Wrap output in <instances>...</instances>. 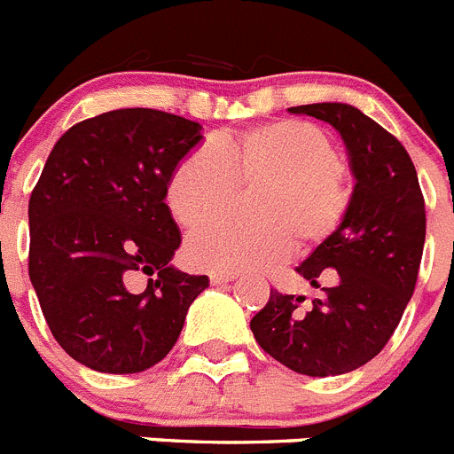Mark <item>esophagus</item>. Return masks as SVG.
<instances>
[{"mask_svg":"<svg viewBox=\"0 0 454 454\" xmlns=\"http://www.w3.org/2000/svg\"><path fill=\"white\" fill-rule=\"evenodd\" d=\"M237 275L235 273H210V282L213 285H223V282H232Z\"/></svg>","mask_w":454,"mask_h":454,"instance_id":"esophagus-1","label":"esophagus"}]
</instances>
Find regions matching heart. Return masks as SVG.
I'll return each instance as SVG.
<instances>
[{"mask_svg": "<svg viewBox=\"0 0 454 454\" xmlns=\"http://www.w3.org/2000/svg\"><path fill=\"white\" fill-rule=\"evenodd\" d=\"M253 184L261 185L253 223H207L230 209L235 187ZM165 201L179 226H201L185 244L194 266L264 270L282 264L294 247L311 251L332 239L349 215L354 188L320 127L273 121L192 147L172 169Z\"/></svg>", "mask_w": 454, "mask_h": 454, "instance_id": "heart-1", "label": "heart"}]
</instances>
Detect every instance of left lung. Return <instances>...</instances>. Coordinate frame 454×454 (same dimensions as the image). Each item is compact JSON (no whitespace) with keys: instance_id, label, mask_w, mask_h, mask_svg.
I'll return each instance as SVG.
<instances>
[{"instance_id":"obj_1","label":"left lung","mask_w":454,"mask_h":454,"mask_svg":"<svg viewBox=\"0 0 454 454\" xmlns=\"http://www.w3.org/2000/svg\"><path fill=\"white\" fill-rule=\"evenodd\" d=\"M340 131L354 172V201L340 231L316 248L298 273L319 289L304 298L270 289L251 320L257 345L289 370L338 376L370 363L399 327L417 285L426 241V203L412 159L396 137L345 103L291 107Z\"/></svg>"}]
</instances>
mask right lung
Listing matches in <instances>:
<instances>
[{
    "mask_svg": "<svg viewBox=\"0 0 454 454\" xmlns=\"http://www.w3.org/2000/svg\"><path fill=\"white\" fill-rule=\"evenodd\" d=\"M199 141V122L137 107L87 118L51 150L28 201V275L74 361L105 374L150 370L207 289L206 275L169 264L181 232L165 203L172 169Z\"/></svg>",
    "mask_w": 454,
    "mask_h": 454,
    "instance_id": "right-lung-1",
    "label": "right lung"
}]
</instances>
